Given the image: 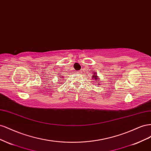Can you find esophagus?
<instances>
[{
	"label": "esophagus",
	"instance_id": "obj_1",
	"mask_svg": "<svg viewBox=\"0 0 151 151\" xmlns=\"http://www.w3.org/2000/svg\"><path fill=\"white\" fill-rule=\"evenodd\" d=\"M77 72L78 73V74H81V71H80V70H79V71H77Z\"/></svg>",
	"mask_w": 151,
	"mask_h": 151
}]
</instances>
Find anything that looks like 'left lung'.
<instances>
[{
    "mask_svg": "<svg viewBox=\"0 0 151 151\" xmlns=\"http://www.w3.org/2000/svg\"><path fill=\"white\" fill-rule=\"evenodd\" d=\"M92 79H93V80H94L95 82H98V83H98V84H99V78L98 77V76H97V73L96 72L93 74Z\"/></svg>",
    "mask_w": 151,
    "mask_h": 151,
    "instance_id": "left-lung-1",
    "label": "left lung"
}]
</instances>
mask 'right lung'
<instances>
[{
	"instance_id": "1",
	"label": "right lung",
	"mask_w": 151,
	"mask_h": 151,
	"mask_svg": "<svg viewBox=\"0 0 151 151\" xmlns=\"http://www.w3.org/2000/svg\"><path fill=\"white\" fill-rule=\"evenodd\" d=\"M60 78H63V77H62V76H60Z\"/></svg>"
}]
</instances>
